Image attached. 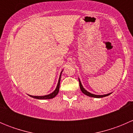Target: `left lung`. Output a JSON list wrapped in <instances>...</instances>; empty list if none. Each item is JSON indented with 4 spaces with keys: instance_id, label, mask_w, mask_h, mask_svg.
Returning <instances> with one entry per match:
<instances>
[{
    "instance_id": "1",
    "label": "left lung",
    "mask_w": 133,
    "mask_h": 133,
    "mask_svg": "<svg viewBox=\"0 0 133 133\" xmlns=\"http://www.w3.org/2000/svg\"><path fill=\"white\" fill-rule=\"evenodd\" d=\"M79 80V84H80V90L82 91V92H83L84 94H85V95H87V96H90V97H93V98H102V97H105V96H108V95H111V92H110V93H108V94H106V95H94V94H92L91 93V92H88V91L85 90V89L84 88V87L82 86V83L81 82H80V79L78 78Z\"/></svg>"
}]
</instances>
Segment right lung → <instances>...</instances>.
<instances>
[{"label": "right lung", "instance_id": "add662e5", "mask_svg": "<svg viewBox=\"0 0 133 133\" xmlns=\"http://www.w3.org/2000/svg\"><path fill=\"white\" fill-rule=\"evenodd\" d=\"M62 73V71L61 73H60V77H59V79H58V84H57V88H56L55 90L53 92L50 93V94H49V95H45V96H32V95H29V96H31V97H32V98H34L40 99V100H45V99H51V98H54V97H55V96H57V94H58V92H59V88H60V77H61Z\"/></svg>", "mask_w": 133, "mask_h": 133}]
</instances>
